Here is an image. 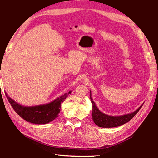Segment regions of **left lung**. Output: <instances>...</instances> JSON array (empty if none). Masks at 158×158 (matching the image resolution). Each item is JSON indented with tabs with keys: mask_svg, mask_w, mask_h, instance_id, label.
Segmentation results:
<instances>
[{
	"mask_svg": "<svg viewBox=\"0 0 158 158\" xmlns=\"http://www.w3.org/2000/svg\"><path fill=\"white\" fill-rule=\"evenodd\" d=\"M90 98L91 100V102L93 105L92 109V118L93 121L98 127H118L120 125H122L126 123L128 121H130L132 118L137 114V112L140 110L141 108V105L139 106L135 111L132 113L123 115L119 116H109L99 110L97 106L95 105V103L91 97V91H90Z\"/></svg>",
	"mask_w": 158,
	"mask_h": 158,
	"instance_id": "obj_1",
	"label": "left lung"
}]
</instances>
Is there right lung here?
Wrapping results in <instances>:
<instances>
[{"instance_id": "obj_1", "label": "right lung", "mask_w": 158, "mask_h": 158, "mask_svg": "<svg viewBox=\"0 0 158 158\" xmlns=\"http://www.w3.org/2000/svg\"><path fill=\"white\" fill-rule=\"evenodd\" d=\"M68 93H65L63 95L55 99L51 102L44 105L26 106L17 103L10 98L5 92V95L8 100L9 102L16 113L24 119L25 121L33 124L44 125L49 123L58 117V114L60 111L61 103L68 97Z\"/></svg>"}]
</instances>
